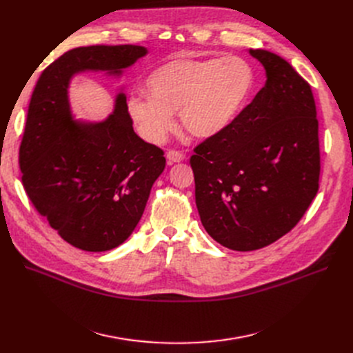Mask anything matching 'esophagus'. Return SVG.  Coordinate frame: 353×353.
Returning <instances> with one entry per match:
<instances>
[{
	"instance_id": "1",
	"label": "esophagus",
	"mask_w": 353,
	"mask_h": 353,
	"mask_svg": "<svg viewBox=\"0 0 353 353\" xmlns=\"http://www.w3.org/2000/svg\"><path fill=\"white\" fill-rule=\"evenodd\" d=\"M166 158L170 162H181L185 159V155H183L181 150H176V149H170L166 152Z\"/></svg>"
}]
</instances>
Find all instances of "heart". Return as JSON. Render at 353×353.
<instances>
[{"instance_id":"heart-1","label":"heart","mask_w":353,"mask_h":353,"mask_svg":"<svg viewBox=\"0 0 353 353\" xmlns=\"http://www.w3.org/2000/svg\"><path fill=\"white\" fill-rule=\"evenodd\" d=\"M253 85V69L241 57L178 59L150 73L149 96L133 94L128 110L141 135L152 143H161L174 129L176 110L183 129L207 139L237 119Z\"/></svg>"}]
</instances>
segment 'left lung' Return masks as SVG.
Segmentation results:
<instances>
[{
    "label": "left lung",
    "mask_w": 353,
    "mask_h": 353,
    "mask_svg": "<svg viewBox=\"0 0 353 353\" xmlns=\"http://www.w3.org/2000/svg\"><path fill=\"white\" fill-rule=\"evenodd\" d=\"M265 85L224 132L194 148L190 165L204 228L236 251L288 234L319 190L321 148L309 83L280 56L250 50Z\"/></svg>",
    "instance_id": "obj_1"
}]
</instances>
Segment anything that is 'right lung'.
I'll return each instance as SVG.
<instances>
[{
  "instance_id": "right-lung-1",
  "label": "right lung",
  "mask_w": 353,
  "mask_h": 353,
  "mask_svg": "<svg viewBox=\"0 0 353 353\" xmlns=\"http://www.w3.org/2000/svg\"><path fill=\"white\" fill-rule=\"evenodd\" d=\"M145 54L135 44L77 47L46 67L32 92L19 150L21 182L37 212L76 248L99 253L121 245L166 161L133 130L125 94L108 121L76 125L67 85L81 70L121 73Z\"/></svg>"
}]
</instances>
